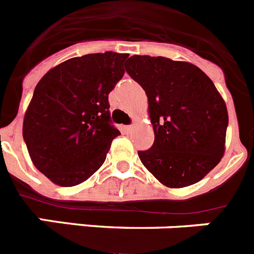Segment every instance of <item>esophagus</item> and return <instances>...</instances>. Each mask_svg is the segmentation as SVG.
I'll use <instances>...</instances> for the list:
<instances>
[{
    "instance_id": "esophagus-1",
    "label": "esophagus",
    "mask_w": 254,
    "mask_h": 254,
    "mask_svg": "<svg viewBox=\"0 0 254 254\" xmlns=\"http://www.w3.org/2000/svg\"><path fill=\"white\" fill-rule=\"evenodd\" d=\"M131 129H132L131 125H127V127H124V131L125 132H130V131H131Z\"/></svg>"
}]
</instances>
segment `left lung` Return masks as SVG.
<instances>
[{
    "label": "left lung",
    "instance_id": "obj_1",
    "mask_svg": "<svg viewBox=\"0 0 254 254\" xmlns=\"http://www.w3.org/2000/svg\"><path fill=\"white\" fill-rule=\"evenodd\" d=\"M125 70L147 93L154 130L141 163L171 189L201 181L225 152L229 119L215 84L192 63L164 57L132 56Z\"/></svg>",
    "mask_w": 254,
    "mask_h": 254
}]
</instances>
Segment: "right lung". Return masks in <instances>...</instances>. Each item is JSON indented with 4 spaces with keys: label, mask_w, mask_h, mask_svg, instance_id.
<instances>
[{
    "label": "right lung",
    "mask_w": 254,
    "mask_h": 254,
    "mask_svg": "<svg viewBox=\"0 0 254 254\" xmlns=\"http://www.w3.org/2000/svg\"><path fill=\"white\" fill-rule=\"evenodd\" d=\"M127 54H87L48 70L34 90L22 136L34 166L58 186L82 184L99 170L120 135L109 93L124 76Z\"/></svg>",
    "instance_id": "right-lung-1"
}]
</instances>
